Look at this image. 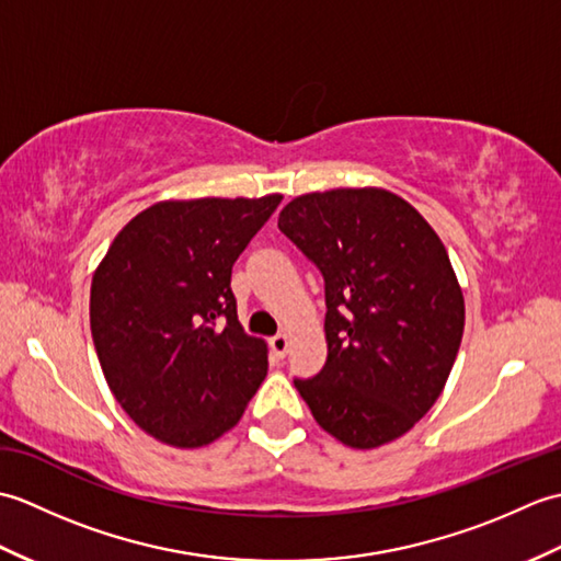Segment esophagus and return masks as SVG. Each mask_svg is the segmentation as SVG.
<instances>
[{
  "label": "esophagus",
  "instance_id": "obj_1",
  "mask_svg": "<svg viewBox=\"0 0 561 561\" xmlns=\"http://www.w3.org/2000/svg\"><path fill=\"white\" fill-rule=\"evenodd\" d=\"M270 347H272V352L277 354V356H284V354H287V350H289V335H284V332H279V335H274L270 340Z\"/></svg>",
  "mask_w": 561,
  "mask_h": 561
}]
</instances>
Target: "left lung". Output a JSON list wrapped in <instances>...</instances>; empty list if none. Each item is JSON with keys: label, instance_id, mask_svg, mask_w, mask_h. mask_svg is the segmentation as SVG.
<instances>
[{"label": "left lung", "instance_id": "8db88e82", "mask_svg": "<svg viewBox=\"0 0 561 561\" xmlns=\"http://www.w3.org/2000/svg\"><path fill=\"white\" fill-rule=\"evenodd\" d=\"M279 231L325 279L323 371L294 380L316 422L350 448L408 434L438 400L465 328V299L436 231L383 187L294 197Z\"/></svg>", "mask_w": 561, "mask_h": 561}]
</instances>
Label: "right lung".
Returning a JSON list of instances; mask_svg holds the SVG:
<instances>
[{
  "instance_id": "add662e5",
  "label": "right lung",
  "mask_w": 561,
  "mask_h": 561,
  "mask_svg": "<svg viewBox=\"0 0 561 561\" xmlns=\"http://www.w3.org/2000/svg\"><path fill=\"white\" fill-rule=\"evenodd\" d=\"M279 202H157L123 226L93 272L103 376L129 420L165 446L224 436L267 376V342L238 323L231 267Z\"/></svg>"
}]
</instances>
